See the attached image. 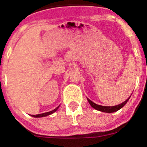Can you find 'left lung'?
Instances as JSON below:
<instances>
[{
    "label": "left lung",
    "mask_w": 147,
    "mask_h": 147,
    "mask_svg": "<svg viewBox=\"0 0 147 147\" xmlns=\"http://www.w3.org/2000/svg\"><path fill=\"white\" fill-rule=\"evenodd\" d=\"M131 95H132V94H131ZM131 96L126 99L125 102H122V104H118L117 106H104L98 105V104H95V103L92 102V101H91L90 99H89L88 98H87V99L90 105L92 106L93 109H96V110L102 111V112H104V113H114V112H116V111H117L118 110H119V109H122L123 106L125 105L126 103L128 102V101H129V99H130V97H131Z\"/></svg>",
    "instance_id": "obj_1"
}]
</instances>
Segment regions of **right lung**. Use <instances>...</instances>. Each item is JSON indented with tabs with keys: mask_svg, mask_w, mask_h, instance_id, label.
Wrapping results in <instances>:
<instances>
[{
	"mask_svg": "<svg viewBox=\"0 0 147 147\" xmlns=\"http://www.w3.org/2000/svg\"><path fill=\"white\" fill-rule=\"evenodd\" d=\"M60 106V105H59ZM59 106H57L55 109H54V110H52L51 111H49V112H47V113H41V114H38V115H31V116H32L34 117H46V116H48L50 115H51L52 113H54L55 112H56L57 111V109H59Z\"/></svg>",
	"mask_w": 147,
	"mask_h": 147,
	"instance_id": "add662e5",
	"label": "right lung"
}]
</instances>
